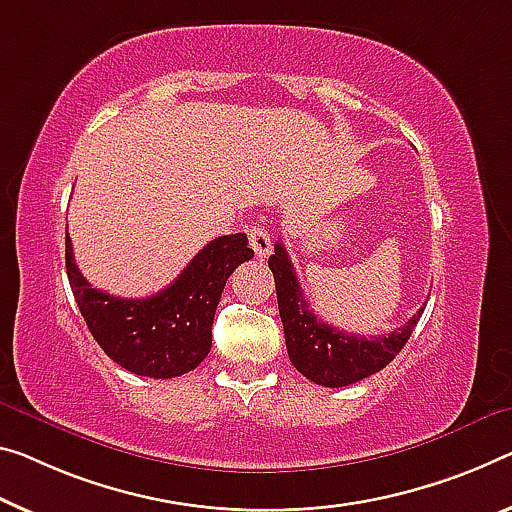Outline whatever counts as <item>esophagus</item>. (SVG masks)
Wrapping results in <instances>:
<instances>
[{
	"mask_svg": "<svg viewBox=\"0 0 512 512\" xmlns=\"http://www.w3.org/2000/svg\"><path fill=\"white\" fill-rule=\"evenodd\" d=\"M247 235H249V245H251V249H254V254L258 258H267L272 254L270 233H267L263 226H251Z\"/></svg>",
	"mask_w": 512,
	"mask_h": 512,
	"instance_id": "1",
	"label": "esophagus"
}]
</instances>
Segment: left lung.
<instances>
[{"label":"left lung","mask_w":512,"mask_h":512,"mask_svg":"<svg viewBox=\"0 0 512 512\" xmlns=\"http://www.w3.org/2000/svg\"><path fill=\"white\" fill-rule=\"evenodd\" d=\"M270 270L277 283L279 316L286 334V348L293 366L320 387H348L364 377L382 371L389 361L405 348L416 322L426 306H421L400 329L389 336L361 338L345 334L322 322L304 300L302 286L290 263L288 251L281 242H274Z\"/></svg>","instance_id":"obj_1"}]
</instances>
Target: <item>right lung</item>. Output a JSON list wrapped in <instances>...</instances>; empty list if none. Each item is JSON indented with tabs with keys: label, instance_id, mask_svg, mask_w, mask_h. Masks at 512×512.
I'll list each match as a JSON object with an SVG mask.
<instances>
[{
	"label": "right lung",
	"instance_id": "right-lung-1",
	"mask_svg": "<svg viewBox=\"0 0 512 512\" xmlns=\"http://www.w3.org/2000/svg\"><path fill=\"white\" fill-rule=\"evenodd\" d=\"M254 258L245 233L208 242L174 283L144 300H123L82 277L66 233V272L86 327L109 359L125 371L169 380L194 371L208 357L212 320L226 279Z\"/></svg>",
	"mask_w": 512,
	"mask_h": 512
}]
</instances>
